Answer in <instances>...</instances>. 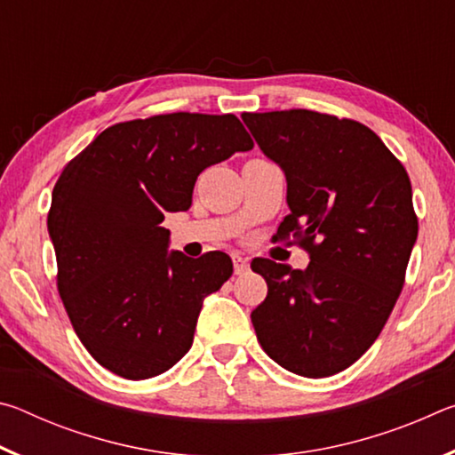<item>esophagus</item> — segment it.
Returning a JSON list of instances; mask_svg holds the SVG:
<instances>
[{"instance_id": "esophagus-1", "label": "esophagus", "mask_w": 455, "mask_h": 455, "mask_svg": "<svg viewBox=\"0 0 455 455\" xmlns=\"http://www.w3.org/2000/svg\"><path fill=\"white\" fill-rule=\"evenodd\" d=\"M233 265H235V275H244L249 271V259L243 257V255H233Z\"/></svg>"}]
</instances>
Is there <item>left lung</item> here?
Masks as SVG:
<instances>
[{
	"label": "left lung",
	"mask_w": 455,
	"mask_h": 455,
	"mask_svg": "<svg viewBox=\"0 0 455 455\" xmlns=\"http://www.w3.org/2000/svg\"><path fill=\"white\" fill-rule=\"evenodd\" d=\"M287 176L279 241L309 252L305 271L255 259L267 297L251 313L260 347L303 377L335 375L379 337L405 283L415 238L411 182L373 130L313 110L244 112Z\"/></svg>",
	"instance_id": "8db88e82"
}]
</instances>
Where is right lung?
I'll return each mask as SVG.
<instances>
[{
  "mask_svg": "<svg viewBox=\"0 0 455 455\" xmlns=\"http://www.w3.org/2000/svg\"><path fill=\"white\" fill-rule=\"evenodd\" d=\"M251 148L235 114H158L106 128L61 171L48 212L58 291L108 371L148 379L190 349L204 297L233 275V260L171 252L160 222L190 209L204 168Z\"/></svg>",
  "mask_w": 455,
  "mask_h": 455,
  "instance_id": "add662e5",
  "label": "right lung"
}]
</instances>
